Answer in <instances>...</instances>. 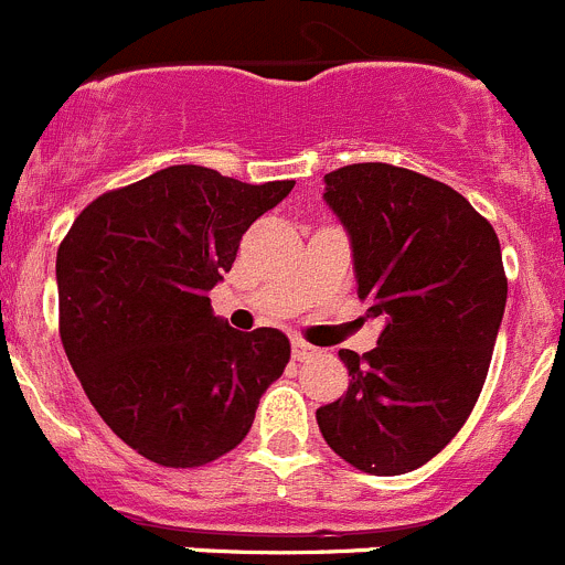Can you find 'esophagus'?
I'll use <instances>...</instances> for the list:
<instances>
[{"label":"esophagus","mask_w":565,"mask_h":565,"mask_svg":"<svg viewBox=\"0 0 565 565\" xmlns=\"http://www.w3.org/2000/svg\"><path fill=\"white\" fill-rule=\"evenodd\" d=\"M316 354H318V349H316V345L305 343V340H299V338L294 340V360L305 362V360H310V356H316Z\"/></svg>","instance_id":"esophagus-1"}]
</instances>
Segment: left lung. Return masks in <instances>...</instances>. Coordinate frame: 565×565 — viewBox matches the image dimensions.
<instances>
[{
	"label": "left lung",
	"mask_w": 565,
	"mask_h": 565,
	"mask_svg": "<svg viewBox=\"0 0 565 565\" xmlns=\"http://www.w3.org/2000/svg\"><path fill=\"white\" fill-rule=\"evenodd\" d=\"M323 203L384 329L365 356L340 351L351 382L318 428L356 470L412 472L459 434L486 382L508 296L500 242L456 189L393 164L329 172Z\"/></svg>",
	"instance_id": "left-lung-1"
}]
</instances>
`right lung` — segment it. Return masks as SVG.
I'll return each instance as SVG.
<instances>
[{"instance_id":"1","label":"right lung","mask_w":565,"mask_h":565,"mask_svg":"<svg viewBox=\"0 0 565 565\" xmlns=\"http://www.w3.org/2000/svg\"><path fill=\"white\" fill-rule=\"evenodd\" d=\"M294 181L253 186L175 164L93 200L57 249L60 338L100 420L161 467L236 448L282 376L280 329L236 332L209 290Z\"/></svg>"}]
</instances>
